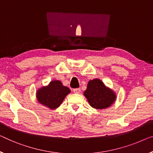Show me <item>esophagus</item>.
Segmentation results:
<instances>
[{"label":"esophagus","mask_w":153,"mask_h":153,"mask_svg":"<svg viewBox=\"0 0 153 153\" xmlns=\"http://www.w3.org/2000/svg\"><path fill=\"white\" fill-rule=\"evenodd\" d=\"M80 91H81V89L79 88H74V92L75 93H80Z\"/></svg>","instance_id":"1"}]
</instances>
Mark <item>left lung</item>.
Returning <instances> with one entry per match:
<instances>
[{
  "mask_svg": "<svg viewBox=\"0 0 153 153\" xmlns=\"http://www.w3.org/2000/svg\"><path fill=\"white\" fill-rule=\"evenodd\" d=\"M88 103L94 108L104 109L110 106L115 102L116 95L99 79L88 82L87 88L84 93Z\"/></svg>",
  "mask_w": 153,
  "mask_h": 153,
  "instance_id": "1",
  "label": "left lung"
}]
</instances>
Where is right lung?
Returning a JSON list of instances; mask_svg holds the SVG:
<instances>
[{
  "mask_svg": "<svg viewBox=\"0 0 153 153\" xmlns=\"http://www.w3.org/2000/svg\"><path fill=\"white\" fill-rule=\"evenodd\" d=\"M71 92L59 80L51 81L47 86H43L36 93L38 101L49 108L55 109L62 104L65 97Z\"/></svg>",
  "mask_w": 153,
  "mask_h": 153,
  "instance_id": "obj_1",
  "label": "right lung"
}]
</instances>
